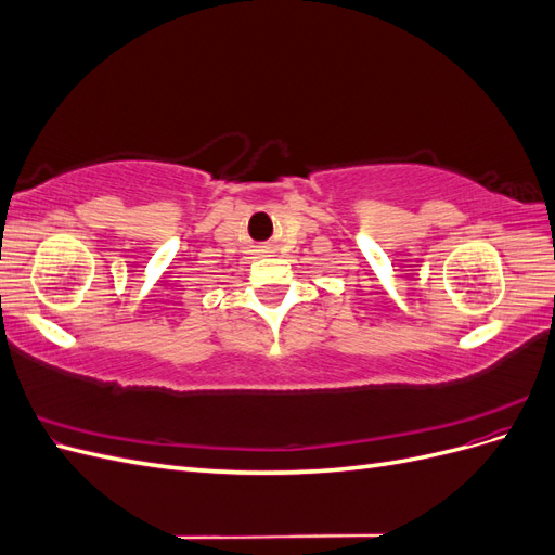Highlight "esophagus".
<instances>
[{
    "mask_svg": "<svg viewBox=\"0 0 555 555\" xmlns=\"http://www.w3.org/2000/svg\"><path fill=\"white\" fill-rule=\"evenodd\" d=\"M251 251H255V255H263V251H266V247L263 245H257L255 249H251Z\"/></svg>",
    "mask_w": 555,
    "mask_h": 555,
    "instance_id": "obj_1",
    "label": "esophagus"
}]
</instances>
